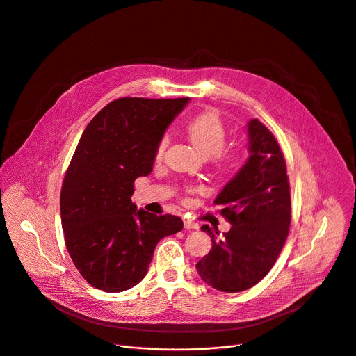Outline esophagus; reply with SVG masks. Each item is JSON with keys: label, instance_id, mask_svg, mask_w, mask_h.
<instances>
[{"label": "esophagus", "instance_id": "obj_1", "mask_svg": "<svg viewBox=\"0 0 356 356\" xmlns=\"http://www.w3.org/2000/svg\"><path fill=\"white\" fill-rule=\"evenodd\" d=\"M184 227L187 230H191V229H198V223L194 222L193 219H184Z\"/></svg>", "mask_w": 356, "mask_h": 356}]
</instances>
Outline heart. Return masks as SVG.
Listing matches in <instances>:
<instances>
[{
    "mask_svg": "<svg viewBox=\"0 0 356 356\" xmlns=\"http://www.w3.org/2000/svg\"><path fill=\"white\" fill-rule=\"evenodd\" d=\"M187 134L193 145L204 155L212 156L215 165L222 170H234L242 163L239 149H223L226 129L222 118L213 111H204L187 123ZM169 144V136L163 134L156 147V156L161 158Z\"/></svg>",
    "mask_w": 356,
    "mask_h": 356,
    "instance_id": "b5f03b06",
    "label": "heart"
}]
</instances>
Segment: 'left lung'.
<instances>
[{
	"mask_svg": "<svg viewBox=\"0 0 356 356\" xmlns=\"http://www.w3.org/2000/svg\"><path fill=\"white\" fill-rule=\"evenodd\" d=\"M250 156L215 198L232 227L201 226L212 239L197 271L212 288L242 292L260 282L275 264L291 226V187L284 154L273 133L257 118L248 124Z\"/></svg>",
	"mask_w": 356,
	"mask_h": 356,
	"instance_id": "8db88e82",
	"label": "left lung"
}]
</instances>
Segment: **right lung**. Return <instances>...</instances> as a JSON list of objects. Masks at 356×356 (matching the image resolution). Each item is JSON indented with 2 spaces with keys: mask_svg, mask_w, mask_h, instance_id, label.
Segmentation results:
<instances>
[{
  "mask_svg": "<svg viewBox=\"0 0 356 356\" xmlns=\"http://www.w3.org/2000/svg\"><path fill=\"white\" fill-rule=\"evenodd\" d=\"M188 97H120L86 126L65 172L61 225L70 257L93 288L123 292L148 273L165 236L183 229L179 216H156L131 201L134 180L152 172L156 147Z\"/></svg>",
  "mask_w": 356,
  "mask_h": 356,
  "instance_id": "add662e5",
  "label": "right lung"
}]
</instances>
